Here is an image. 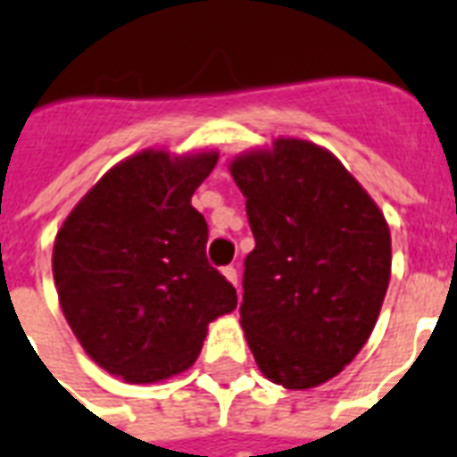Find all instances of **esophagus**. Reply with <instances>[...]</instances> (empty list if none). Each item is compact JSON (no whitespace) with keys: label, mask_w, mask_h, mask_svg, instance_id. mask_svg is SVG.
<instances>
[{"label":"esophagus","mask_w":457,"mask_h":457,"mask_svg":"<svg viewBox=\"0 0 457 457\" xmlns=\"http://www.w3.org/2000/svg\"><path fill=\"white\" fill-rule=\"evenodd\" d=\"M222 275L228 278L229 283L237 285V278H239V275H237V268L235 266H225V268H222Z\"/></svg>","instance_id":"1"}]
</instances>
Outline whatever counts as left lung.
I'll return each mask as SVG.
<instances>
[{
    "instance_id": "1",
    "label": "left lung",
    "mask_w": 457,
    "mask_h": 457,
    "mask_svg": "<svg viewBox=\"0 0 457 457\" xmlns=\"http://www.w3.org/2000/svg\"><path fill=\"white\" fill-rule=\"evenodd\" d=\"M229 172L246 198L242 328L266 378L321 386L371 336L391 280L388 222L333 153L299 138L244 153Z\"/></svg>"
}]
</instances>
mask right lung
<instances>
[{
  "instance_id": "add662e5",
  "label": "right lung",
  "mask_w": 457,
  "mask_h": 457,
  "mask_svg": "<svg viewBox=\"0 0 457 457\" xmlns=\"http://www.w3.org/2000/svg\"><path fill=\"white\" fill-rule=\"evenodd\" d=\"M218 153L144 151L114 165L54 239L59 304L96 364L155 383L196 361L208 323L237 290L205 259L208 225L191 196Z\"/></svg>"
}]
</instances>
